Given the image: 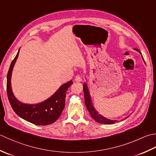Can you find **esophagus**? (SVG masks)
<instances>
[{
	"label": "esophagus",
	"mask_w": 156,
	"mask_h": 156,
	"mask_svg": "<svg viewBox=\"0 0 156 156\" xmlns=\"http://www.w3.org/2000/svg\"><path fill=\"white\" fill-rule=\"evenodd\" d=\"M75 80L76 81H77V82H80V81H82V78H81V76L77 75V76H76V77H75Z\"/></svg>",
	"instance_id": "obj_1"
}]
</instances>
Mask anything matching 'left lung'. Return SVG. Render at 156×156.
Wrapping results in <instances>:
<instances>
[{
	"label": "left lung",
	"instance_id": "1",
	"mask_svg": "<svg viewBox=\"0 0 156 156\" xmlns=\"http://www.w3.org/2000/svg\"><path fill=\"white\" fill-rule=\"evenodd\" d=\"M135 50H136V51H138L139 52H140L139 49L135 48ZM83 92H84L85 106H86L87 109L89 111V112H90L91 116L95 120H96V122H99V123H101V124H107V125H109V124H114L116 122V120H108L106 118H104V116H102L101 115H100V114H98L97 111L95 110V108L93 106V104H92V102H91L90 95V93H89L88 88H87L86 83L83 84Z\"/></svg>",
	"mask_w": 156,
	"mask_h": 156
}]
</instances>
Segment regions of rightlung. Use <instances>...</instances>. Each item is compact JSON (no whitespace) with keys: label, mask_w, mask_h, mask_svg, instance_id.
Masks as SVG:
<instances>
[{"label":"right lung","mask_w":156,"mask_h":156,"mask_svg":"<svg viewBox=\"0 0 156 156\" xmlns=\"http://www.w3.org/2000/svg\"><path fill=\"white\" fill-rule=\"evenodd\" d=\"M20 50L12 60L9 67L7 79V91L9 102L14 112L21 118L36 125H48L55 122L61 115L65 105V97L72 81L61 85L55 94L48 99L37 104L21 103L16 99L11 90V77L15 63L19 56Z\"/></svg>","instance_id":"1"}]
</instances>
